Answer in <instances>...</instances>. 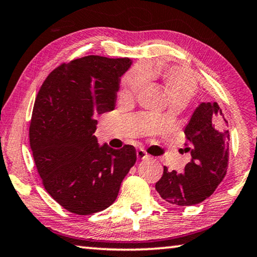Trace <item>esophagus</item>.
Wrapping results in <instances>:
<instances>
[{
  "label": "esophagus",
  "mask_w": 257,
  "mask_h": 257,
  "mask_svg": "<svg viewBox=\"0 0 257 257\" xmlns=\"http://www.w3.org/2000/svg\"><path fill=\"white\" fill-rule=\"evenodd\" d=\"M137 157H138V160H145L146 157H148V155H147V153L144 151V149H139V151L137 152Z\"/></svg>",
  "instance_id": "1"
}]
</instances>
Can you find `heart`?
<instances>
[{
    "label": "heart",
    "mask_w": 257,
    "mask_h": 257,
    "mask_svg": "<svg viewBox=\"0 0 257 257\" xmlns=\"http://www.w3.org/2000/svg\"><path fill=\"white\" fill-rule=\"evenodd\" d=\"M146 73H152L161 79L162 87L167 94L171 106L183 108L195 95L196 82L184 71L177 68H148L144 72L133 71L124 78L123 84H121L120 97L128 100L136 95L144 84Z\"/></svg>",
    "instance_id": "b5f03b06"
}]
</instances>
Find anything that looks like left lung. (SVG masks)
<instances>
[{
    "label": "left lung",
    "instance_id": "1",
    "mask_svg": "<svg viewBox=\"0 0 257 257\" xmlns=\"http://www.w3.org/2000/svg\"><path fill=\"white\" fill-rule=\"evenodd\" d=\"M219 105L201 102L184 130L191 161L183 172L169 171L155 185L163 200L176 206H194L202 202L222 183L228 167L230 134Z\"/></svg>",
    "mask_w": 257,
    "mask_h": 257
}]
</instances>
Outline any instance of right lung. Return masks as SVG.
Listing matches in <instances>:
<instances>
[{
  "mask_svg": "<svg viewBox=\"0 0 257 257\" xmlns=\"http://www.w3.org/2000/svg\"><path fill=\"white\" fill-rule=\"evenodd\" d=\"M131 58L85 56L55 69L35 98L30 145L43 186L70 212L90 215L115 202L137 161L133 146L112 149L94 132L112 111Z\"/></svg>",
  "mask_w": 257,
  "mask_h": 257,
  "instance_id": "1",
  "label": "right lung"
}]
</instances>
